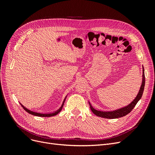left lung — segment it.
I'll list each match as a JSON object with an SVG mask.
<instances>
[{
    "label": "left lung",
    "mask_w": 155,
    "mask_h": 155,
    "mask_svg": "<svg viewBox=\"0 0 155 155\" xmlns=\"http://www.w3.org/2000/svg\"><path fill=\"white\" fill-rule=\"evenodd\" d=\"M143 74H142V85L140 87V88L139 90V92L138 94L134 98V100L129 104L128 105L125 107H124L122 108H120V109H116L114 110H111V111H104V110H97L94 108L91 103L88 101L89 105H90L91 109L92 111V112L95 115L101 117V118H107V119H115V118H121V117H123L124 116H126L128 114L129 112L132 110L135 105H137L138 101L141 99L142 96L143 90H144V87H145V74H144V68L143 67Z\"/></svg>",
    "instance_id": "1"
}]
</instances>
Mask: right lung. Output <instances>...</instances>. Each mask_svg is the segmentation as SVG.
Returning a JSON list of instances; mask_svg holds the SVG:
<instances>
[{"label": "right lung", "instance_id": "add662e5", "mask_svg": "<svg viewBox=\"0 0 155 155\" xmlns=\"http://www.w3.org/2000/svg\"><path fill=\"white\" fill-rule=\"evenodd\" d=\"M67 96L65 97V98L64 99L63 101V104L61 105V107L59 108V109L58 110H57L56 111H54L53 112H50V113H41V112H35V111H33V110H29L28 109H27L26 107H25L24 105L21 104V103H20V104L21 105V106L23 107V109H24L27 112H28L29 114H32V115H34V116H39V117H50V116H55L57 115L58 113H59V112H61V110H62V108L63 107V105H64V101L65 100H66V97Z\"/></svg>", "mask_w": 155, "mask_h": 155}]
</instances>
